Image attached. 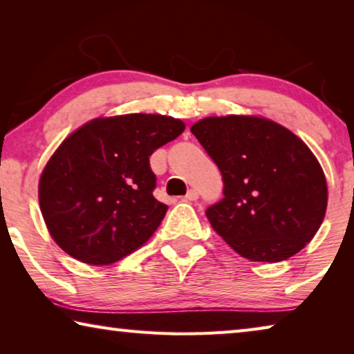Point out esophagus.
I'll list each match as a JSON object with an SVG mask.
<instances>
[{"mask_svg":"<svg viewBox=\"0 0 354 354\" xmlns=\"http://www.w3.org/2000/svg\"><path fill=\"white\" fill-rule=\"evenodd\" d=\"M198 196H200L198 190H195V189H190V190L187 192V194H185L184 198L187 200V201H195V200H198Z\"/></svg>","mask_w":354,"mask_h":354,"instance_id":"esophagus-1","label":"esophagus"}]
</instances>
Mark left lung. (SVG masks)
I'll use <instances>...</instances> for the list:
<instances>
[{
	"label": "left lung",
	"instance_id": "8db88e82",
	"mask_svg": "<svg viewBox=\"0 0 354 354\" xmlns=\"http://www.w3.org/2000/svg\"><path fill=\"white\" fill-rule=\"evenodd\" d=\"M223 179V198L206 209L239 254L279 262L297 254L326 212L323 170L301 139L259 117H209L190 128Z\"/></svg>",
	"mask_w": 354,
	"mask_h": 354
}]
</instances>
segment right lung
<instances>
[{
  "instance_id": "add662e5",
  "label": "right lung",
  "mask_w": 354,
  "mask_h": 354,
  "mask_svg": "<svg viewBox=\"0 0 354 354\" xmlns=\"http://www.w3.org/2000/svg\"><path fill=\"white\" fill-rule=\"evenodd\" d=\"M151 113L97 118L65 139L39 184L48 231L65 253L107 266L142 247L169 206L154 198L149 156L184 131Z\"/></svg>"
}]
</instances>
